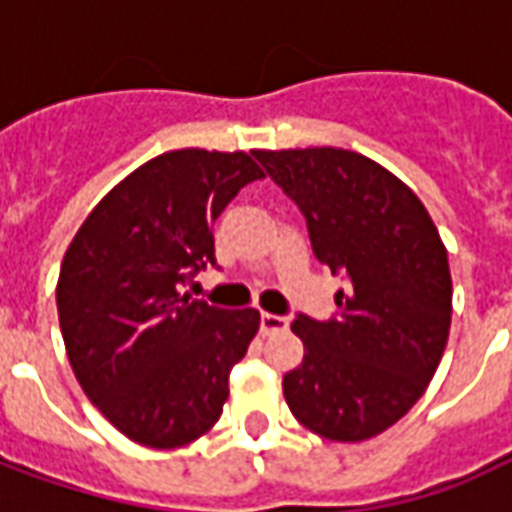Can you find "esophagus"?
<instances>
[{
  "label": "esophagus",
  "mask_w": 512,
  "mask_h": 512,
  "mask_svg": "<svg viewBox=\"0 0 512 512\" xmlns=\"http://www.w3.org/2000/svg\"><path fill=\"white\" fill-rule=\"evenodd\" d=\"M288 329V318L285 315H274V312H263L260 315V332L263 334H274Z\"/></svg>",
  "instance_id": "1"
}]
</instances>
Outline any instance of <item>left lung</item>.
<instances>
[{
  "mask_svg": "<svg viewBox=\"0 0 512 512\" xmlns=\"http://www.w3.org/2000/svg\"><path fill=\"white\" fill-rule=\"evenodd\" d=\"M343 271L337 318L299 315L304 359L282 378L293 417L332 441L373 439L406 417L447 348L452 279L439 230L406 183L343 147L255 150Z\"/></svg>",
  "mask_w": 512,
  "mask_h": 512,
  "instance_id": "8db88e82",
  "label": "left lung"
}]
</instances>
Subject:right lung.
<instances>
[{
	"instance_id": "obj_1",
	"label": "right lung",
	"mask_w": 512,
	"mask_h": 512,
	"mask_svg": "<svg viewBox=\"0 0 512 512\" xmlns=\"http://www.w3.org/2000/svg\"><path fill=\"white\" fill-rule=\"evenodd\" d=\"M260 178L244 150L161 153L95 205L62 257L57 312L76 381L136 444L175 450L222 417L260 312L180 288L213 263L219 213Z\"/></svg>"
}]
</instances>
